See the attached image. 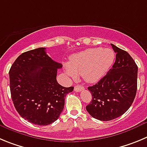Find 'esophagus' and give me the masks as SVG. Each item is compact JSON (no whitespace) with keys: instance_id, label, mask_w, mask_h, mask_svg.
<instances>
[{"instance_id":"34e87169","label":"esophagus","mask_w":147,"mask_h":147,"mask_svg":"<svg viewBox=\"0 0 147 147\" xmlns=\"http://www.w3.org/2000/svg\"><path fill=\"white\" fill-rule=\"evenodd\" d=\"M84 87L83 86H80V85H77L75 86V91L76 92H81L83 90H84Z\"/></svg>"}]
</instances>
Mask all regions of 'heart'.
Returning <instances> with one entry per match:
<instances>
[{"label":"heart","mask_w":147,"mask_h":147,"mask_svg":"<svg viewBox=\"0 0 147 147\" xmlns=\"http://www.w3.org/2000/svg\"><path fill=\"white\" fill-rule=\"evenodd\" d=\"M114 59L115 54L111 49H86L72 55L69 58V65L64 66V69L72 78H76L78 73L86 82L95 83L107 73Z\"/></svg>","instance_id":"1"}]
</instances>
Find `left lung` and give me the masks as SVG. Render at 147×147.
Masks as SVG:
<instances>
[{
	"instance_id": "8db88e82",
	"label": "left lung",
	"mask_w": 147,
	"mask_h": 147,
	"mask_svg": "<svg viewBox=\"0 0 147 147\" xmlns=\"http://www.w3.org/2000/svg\"><path fill=\"white\" fill-rule=\"evenodd\" d=\"M116 61L108 73L88 87L92 102L86 108L92 117L110 121L123 115L131 106L137 91L138 67L127 52L111 44Z\"/></svg>"
}]
</instances>
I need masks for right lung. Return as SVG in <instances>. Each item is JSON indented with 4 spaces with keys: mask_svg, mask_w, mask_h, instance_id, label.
Listing matches in <instances>:
<instances>
[{
    "mask_svg": "<svg viewBox=\"0 0 147 147\" xmlns=\"http://www.w3.org/2000/svg\"><path fill=\"white\" fill-rule=\"evenodd\" d=\"M62 65L49 57L45 47L21 54L9 70L10 91L19 114L34 125L46 126L59 119L64 100L73 86L64 87L56 80Z\"/></svg>",
    "mask_w": 147,
    "mask_h": 147,
    "instance_id": "1",
    "label": "right lung"
}]
</instances>
